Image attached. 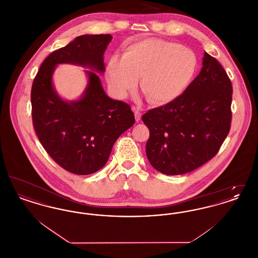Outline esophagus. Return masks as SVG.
I'll list each match as a JSON object with an SVG mask.
<instances>
[{"mask_svg": "<svg viewBox=\"0 0 258 258\" xmlns=\"http://www.w3.org/2000/svg\"><path fill=\"white\" fill-rule=\"evenodd\" d=\"M133 110L135 112V121H136V122H139L140 119H141V115H142L141 112L139 110V108H137V107H134Z\"/></svg>", "mask_w": 258, "mask_h": 258, "instance_id": "34e87169", "label": "esophagus"}]
</instances>
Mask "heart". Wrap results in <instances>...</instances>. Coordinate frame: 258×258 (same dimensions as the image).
Masks as SVG:
<instances>
[{
	"instance_id": "1",
	"label": "heart",
	"mask_w": 258,
	"mask_h": 258,
	"mask_svg": "<svg viewBox=\"0 0 258 258\" xmlns=\"http://www.w3.org/2000/svg\"><path fill=\"white\" fill-rule=\"evenodd\" d=\"M194 51L157 37L139 40L127 47L124 55L113 54L106 66V80L111 93L123 98L141 87L152 102L167 103L180 97L197 71Z\"/></svg>"
}]
</instances>
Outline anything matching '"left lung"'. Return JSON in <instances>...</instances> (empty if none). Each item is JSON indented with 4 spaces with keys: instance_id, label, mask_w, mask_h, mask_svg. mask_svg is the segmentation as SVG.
<instances>
[{
    "instance_id": "1",
    "label": "left lung",
    "mask_w": 258,
    "mask_h": 258,
    "mask_svg": "<svg viewBox=\"0 0 258 258\" xmlns=\"http://www.w3.org/2000/svg\"><path fill=\"white\" fill-rule=\"evenodd\" d=\"M201 72L184 93L142 116L146 155L166 175L192 171L213 159L230 131L232 84L221 63L204 53Z\"/></svg>"
}]
</instances>
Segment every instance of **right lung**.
Segmentation results:
<instances>
[{
	"instance_id": "right-lung-1",
	"label": "right lung",
	"mask_w": 258,
	"mask_h": 258,
	"mask_svg": "<svg viewBox=\"0 0 258 258\" xmlns=\"http://www.w3.org/2000/svg\"><path fill=\"white\" fill-rule=\"evenodd\" d=\"M110 35H83L52 52L41 63L31 92L37 137L50 157L67 171L89 175L101 169L119 136L135 124L131 106L105 94L98 74L105 72L103 54ZM73 63L86 71L88 83L77 101H63L52 86L54 68Z\"/></svg>"
}]
</instances>
